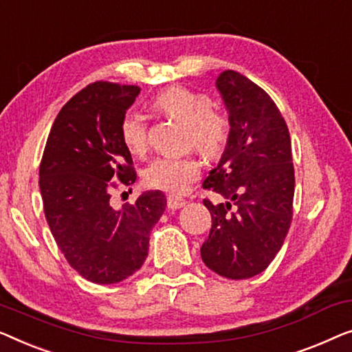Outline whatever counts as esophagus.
I'll return each mask as SVG.
<instances>
[{"mask_svg":"<svg viewBox=\"0 0 352 352\" xmlns=\"http://www.w3.org/2000/svg\"><path fill=\"white\" fill-rule=\"evenodd\" d=\"M186 204V201L183 199V197H177V196H169L167 197V207H169L170 210H177V209H182L183 206Z\"/></svg>","mask_w":352,"mask_h":352,"instance_id":"34e87169","label":"esophagus"}]
</instances>
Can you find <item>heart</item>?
I'll return each instance as SVG.
<instances>
[{
    "label": "heart",
    "instance_id": "obj_1",
    "mask_svg": "<svg viewBox=\"0 0 352 352\" xmlns=\"http://www.w3.org/2000/svg\"><path fill=\"white\" fill-rule=\"evenodd\" d=\"M155 107L164 115L186 124V142L202 156H221L231 137V121L223 111L212 108L207 94L174 86L157 94ZM122 145L132 155H143L148 148V126L138 113H127L120 126ZM201 174L195 156H160L143 172L148 186L170 195H183Z\"/></svg>",
    "mask_w": 352,
    "mask_h": 352
}]
</instances>
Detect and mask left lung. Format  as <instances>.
Here are the masks:
<instances>
[{"label":"left lung","instance_id":"1","mask_svg":"<svg viewBox=\"0 0 352 352\" xmlns=\"http://www.w3.org/2000/svg\"><path fill=\"white\" fill-rule=\"evenodd\" d=\"M230 113L231 137L219 166L202 183L225 202L204 199L212 217L201 247L206 266L226 279L268 268L294 215L295 170L289 127L268 94L234 70L217 76Z\"/></svg>","mask_w":352,"mask_h":352}]
</instances>
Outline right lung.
I'll return each mask as SVG.
<instances>
[{"instance_id":"obj_1","label":"right lung","mask_w":352,"mask_h":352,"mask_svg":"<svg viewBox=\"0 0 352 352\" xmlns=\"http://www.w3.org/2000/svg\"><path fill=\"white\" fill-rule=\"evenodd\" d=\"M138 86L96 81L58 113L39 164L44 215L73 270L94 284H116L142 268L150 232L164 214L161 191H146L121 210L111 190L131 186L137 174L120 126Z\"/></svg>"}]
</instances>
